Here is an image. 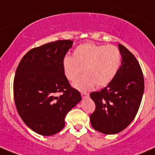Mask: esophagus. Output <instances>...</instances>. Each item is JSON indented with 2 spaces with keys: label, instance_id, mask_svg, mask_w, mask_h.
<instances>
[{
  "label": "esophagus",
  "instance_id": "1",
  "mask_svg": "<svg viewBox=\"0 0 155 155\" xmlns=\"http://www.w3.org/2000/svg\"><path fill=\"white\" fill-rule=\"evenodd\" d=\"M81 94H82V97L83 98H85L87 97H88V93H87V92H82Z\"/></svg>",
  "mask_w": 155,
  "mask_h": 155
}]
</instances>
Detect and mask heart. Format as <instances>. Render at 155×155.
<instances>
[{
  "label": "heart",
  "mask_w": 155,
  "mask_h": 155,
  "mask_svg": "<svg viewBox=\"0 0 155 155\" xmlns=\"http://www.w3.org/2000/svg\"><path fill=\"white\" fill-rule=\"evenodd\" d=\"M121 64V51L117 46L87 43L75 48L73 58L66 56L64 58L63 68L70 81H74L83 70L85 74L75 81L73 86L87 91L95 84L97 87L109 85L118 73Z\"/></svg>",
  "instance_id": "1"
}]
</instances>
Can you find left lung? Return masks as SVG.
Wrapping results in <instances>:
<instances>
[{
  "label": "left lung",
  "instance_id": "1",
  "mask_svg": "<svg viewBox=\"0 0 155 155\" xmlns=\"http://www.w3.org/2000/svg\"><path fill=\"white\" fill-rule=\"evenodd\" d=\"M122 61L113 80L90 97L95 104L91 114L94 129L104 134L121 132L132 122L144 92V76L135 56L123 45H118Z\"/></svg>",
  "mask_w": 155,
  "mask_h": 155
}]
</instances>
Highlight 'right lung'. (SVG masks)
Listing matches in <instances>:
<instances>
[{"label":"right lung","mask_w":155,"mask_h":155,"mask_svg":"<svg viewBox=\"0 0 155 155\" xmlns=\"http://www.w3.org/2000/svg\"><path fill=\"white\" fill-rule=\"evenodd\" d=\"M73 43L56 40L32 48L15 71V107L25 124L40 135L51 136L61 130L66 115L82 100L63 68L64 58Z\"/></svg>","instance_id":"add662e5"}]
</instances>
